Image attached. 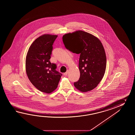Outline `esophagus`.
I'll list each match as a JSON object with an SVG mask.
<instances>
[{
  "label": "esophagus",
  "mask_w": 135,
  "mask_h": 135,
  "mask_svg": "<svg viewBox=\"0 0 135 135\" xmlns=\"http://www.w3.org/2000/svg\"><path fill=\"white\" fill-rule=\"evenodd\" d=\"M68 72H69V70H67V71H66V72L65 73H64V76H66V75H68Z\"/></svg>",
  "instance_id": "esophagus-1"
}]
</instances>
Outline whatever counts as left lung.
I'll return each mask as SVG.
<instances>
[{"instance_id": "left-lung-1", "label": "left lung", "mask_w": 135, "mask_h": 135, "mask_svg": "<svg viewBox=\"0 0 135 135\" xmlns=\"http://www.w3.org/2000/svg\"><path fill=\"white\" fill-rule=\"evenodd\" d=\"M63 41L66 49L80 54V77L74 83L82 92L94 89L103 77L106 68V56L100 40L94 35L79 30L64 35Z\"/></svg>"}]
</instances>
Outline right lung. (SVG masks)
<instances>
[{
	"label": "right lung",
	"instance_id": "1",
	"mask_svg": "<svg viewBox=\"0 0 135 135\" xmlns=\"http://www.w3.org/2000/svg\"><path fill=\"white\" fill-rule=\"evenodd\" d=\"M57 35L44 34L32 43L26 61V74L33 85L41 92L51 93L57 87L62 74L50 59Z\"/></svg>",
	"mask_w": 135,
	"mask_h": 135
}]
</instances>
